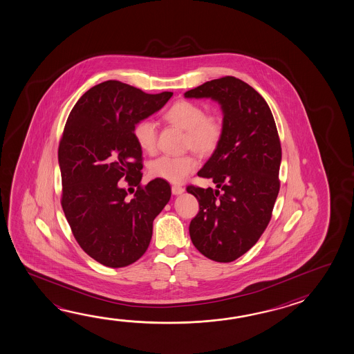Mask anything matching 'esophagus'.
Here are the masks:
<instances>
[{"instance_id":"obj_1","label":"esophagus","mask_w":354,"mask_h":354,"mask_svg":"<svg viewBox=\"0 0 354 354\" xmlns=\"http://www.w3.org/2000/svg\"><path fill=\"white\" fill-rule=\"evenodd\" d=\"M185 192V189L183 187V186L179 185H173L171 186V192L174 194V195H179V194H183V192Z\"/></svg>"}]
</instances>
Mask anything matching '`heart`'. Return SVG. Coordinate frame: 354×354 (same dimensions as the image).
I'll list each match as a JSON object with an SVG mask.
<instances>
[{
	"label": "heart",
	"mask_w": 354,
	"mask_h": 354,
	"mask_svg": "<svg viewBox=\"0 0 354 354\" xmlns=\"http://www.w3.org/2000/svg\"><path fill=\"white\" fill-rule=\"evenodd\" d=\"M162 119L171 127L185 131L184 147L200 156H210L218 148L223 137V118L217 113H205L204 106L192 100H179L168 108ZM138 147L153 156L158 149V131L154 122L142 119L133 128ZM194 154L162 156L150 164V174L169 183L180 184L196 169Z\"/></svg>",
	"instance_id": "heart-1"
}]
</instances>
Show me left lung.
<instances>
[{"mask_svg":"<svg viewBox=\"0 0 354 354\" xmlns=\"http://www.w3.org/2000/svg\"><path fill=\"white\" fill-rule=\"evenodd\" d=\"M221 104L223 137L198 171L216 190L189 185L198 212L189 226L194 246L207 259L231 262L259 241L279 192L281 142L270 106L248 83L226 75L185 92Z\"/></svg>","mask_w":354,"mask_h":354,"instance_id":"obj_1","label":"left lung"}]
</instances>
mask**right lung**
I'll list each match as a JSON object with an SVG mask.
<instances>
[{
	"mask_svg": "<svg viewBox=\"0 0 354 354\" xmlns=\"http://www.w3.org/2000/svg\"><path fill=\"white\" fill-rule=\"evenodd\" d=\"M171 95L106 81L83 94L69 113L58 147L61 204L78 245L104 266H128L143 256L153 221L171 196L167 180L140 184L143 151L133 136L134 125ZM124 185L138 187L131 198Z\"/></svg>",
	"mask_w": 354,
	"mask_h": 354,
	"instance_id": "right-lung-1",
	"label": "right lung"
}]
</instances>
